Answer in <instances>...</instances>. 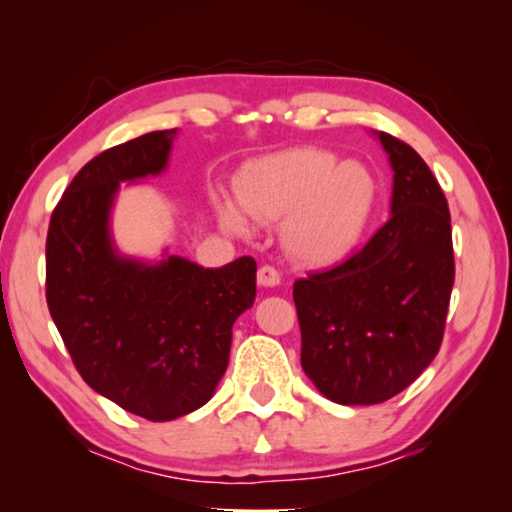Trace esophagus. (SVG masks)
<instances>
[{"mask_svg": "<svg viewBox=\"0 0 512 512\" xmlns=\"http://www.w3.org/2000/svg\"><path fill=\"white\" fill-rule=\"evenodd\" d=\"M257 282L262 284V287H277V284H280V271H277L275 266L264 264L257 271Z\"/></svg>", "mask_w": 512, "mask_h": 512, "instance_id": "1", "label": "esophagus"}]
</instances>
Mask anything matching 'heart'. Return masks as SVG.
<instances>
[{"label":"heart","instance_id":"b5f03b06","mask_svg":"<svg viewBox=\"0 0 512 512\" xmlns=\"http://www.w3.org/2000/svg\"><path fill=\"white\" fill-rule=\"evenodd\" d=\"M375 185L357 162L336 164L332 153L293 149L250 164L237 180V201L257 223H277L293 262L320 266L339 259L366 221ZM225 228L246 235V221L232 205L219 207Z\"/></svg>","mask_w":512,"mask_h":512}]
</instances>
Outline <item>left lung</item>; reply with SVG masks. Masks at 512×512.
I'll return each instance as SVG.
<instances>
[{"mask_svg":"<svg viewBox=\"0 0 512 512\" xmlns=\"http://www.w3.org/2000/svg\"><path fill=\"white\" fill-rule=\"evenodd\" d=\"M393 176L391 219L327 271L293 282L305 375L336 404H379L440 350L454 287L452 219L409 144L377 133Z\"/></svg>","mask_w":512,"mask_h":512,"instance_id":"8db88e82","label":"left lung"}]
</instances>
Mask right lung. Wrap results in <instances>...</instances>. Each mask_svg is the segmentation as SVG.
I'll list each match as a JSON object with an SVG mask.
<instances>
[{
    "instance_id": "obj_1",
    "label": "right lung",
    "mask_w": 512,
    "mask_h": 512,
    "mask_svg": "<svg viewBox=\"0 0 512 512\" xmlns=\"http://www.w3.org/2000/svg\"><path fill=\"white\" fill-rule=\"evenodd\" d=\"M176 128L99 153L76 173L47 232V305L85 384L151 422L210 400L228 368L232 325L255 302L253 257L203 268L183 257L117 255L110 207L121 180L167 167Z\"/></svg>"
}]
</instances>
